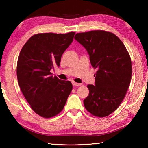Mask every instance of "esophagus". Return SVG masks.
Returning a JSON list of instances; mask_svg holds the SVG:
<instances>
[{
  "label": "esophagus",
  "mask_w": 148,
  "mask_h": 148,
  "mask_svg": "<svg viewBox=\"0 0 148 148\" xmlns=\"http://www.w3.org/2000/svg\"><path fill=\"white\" fill-rule=\"evenodd\" d=\"M72 85H73L74 86H81L82 84H78V83H76V82H72Z\"/></svg>",
  "instance_id": "34e87169"
}]
</instances>
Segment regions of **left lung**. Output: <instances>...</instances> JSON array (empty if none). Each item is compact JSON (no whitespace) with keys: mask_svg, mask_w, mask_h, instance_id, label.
Here are the masks:
<instances>
[{"mask_svg":"<svg viewBox=\"0 0 148 148\" xmlns=\"http://www.w3.org/2000/svg\"><path fill=\"white\" fill-rule=\"evenodd\" d=\"M74 39L89 56L97 71L95 82L88 85L85 108L95 116L104 117L114 112L123 100L131 83L132 64L125 45L118 37L104 31L77 33Z\"/></svg>","mask_w":148,"mask_h":148,"instance_id":"8db88e82","label":"left lung"}]
</instances>
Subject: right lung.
I'll list each match as a JSON object with an SVG mask.
<instances>
[{
  "label": "right lung",
  "instance_id": "right-lung-1",
  "mask_svg": "<svg viewBox=\"0 0 148 148\" xmlns=\"http://www.w3.org/2000/svg\"><path fill=\"white\" fill-rule=\"evenodd\" d=\"M75 32L40 33L22 47L17 64L18 84L33 111L45 118L63 109L72 89L70 81L53 77L50 71L59 67L61 56L73 41Z\"/></svg>",
  "mask_w": 148,
  "mask_h": 148
}]
</instances>
